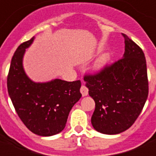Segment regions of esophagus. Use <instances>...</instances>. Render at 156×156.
<instances>
[{
	"label": "esophagus",
	"mask_w": 156,
	"mask_h": 156,
	"mask_svg": "<svg viewBox=\"0 0 156 156\" xmlns=\"http://www.w3.org/2000/svg\"><path fill=\"white\" fill-rule=\"evenodd\" d=\"M80 92H81V94H82L83 96H86V95H88L89 90L87 89L85 86H82L80 87Z\"/></svg>",
	"instance_id": "1"
}]
</instances>
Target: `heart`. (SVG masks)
Returning a JSON list of instances; mask_svg holds the SVG:
<instances>
[{
	"instance_id": "1",
	"label": "heart",
	"mask_w": 156,
	"mask_h": 156,
	"mask_svg": "<svg viewBox=\"0 0 156 156\" xmlns=\"http://www.w3.org/2000/svg\"><path fill=\"white\" fill-rule=\"evenodd\" d=\"M111 61V54L110 52H105L94 62L92 66V70L95 73H100L105 70Z\"/></svg>"
}]
</instances>
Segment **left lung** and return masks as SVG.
<instances>
[{"label":"left lung","mask_w":156,"mask_h":156,"mask_svg":"<svg viewBox=\"0 0 156 156\" xmlns=\"http://www.w3.org/2000/svg\"><path fill=\"white\" fill-rule=\"evenodd\" d=\"M122 59L84 80L95 103L91 124L95 130L116 135L128 129L140 114L148 97L145 54L128 36Z\"/></svg>","instance_id":"left-lung-1"}]
</instances>
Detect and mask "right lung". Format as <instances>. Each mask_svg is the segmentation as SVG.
Segmentation results:
<instances>
[{"label":"right lung","instance_id":"obj_1","mask_svg":"<svg viewBox=\"0 0 156 156\" xmlns=\"http://www.w3.org/2000/svg\"><path fill=\"white\" fill-rule=\"evenodd\" d=\"M34 40L35 36L22 43L14 53L7 77L8 93L18 116L31 132L51 136L65 129L70 110L81 97V83L30 79L24 70L23 58Z\"/></svg>","mask_w":156,"mask_h":156}]
</instances>
